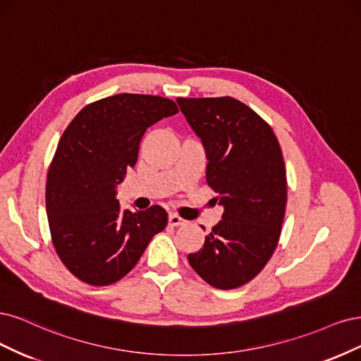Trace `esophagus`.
<instances>
[{"instance_id":"34e87169","label":"esophagus","mask_w":361,"mask_h":361,"mask_svg":"<svg viewBox=\"0 0 361 361\" xmlns=\"http://www.w3.org/2000/svg\"><path fill=\"white\" fill-rule=\"evenodd\" d=\"M188 222L183 217H180L178 214L176 213H169V225L172 226H181V225H185Z\"/></svg>"}]
</instances>
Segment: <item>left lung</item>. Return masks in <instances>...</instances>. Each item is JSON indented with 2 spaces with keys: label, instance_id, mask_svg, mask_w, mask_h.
Returning a JSON list of instances; mask_svg holds the SVG:
<instances>
[{
  "label": "left lung",
  "instance_id": "left-lung-1",
  "mask_svg": "<svg viewBox=\"0 0 361 361\" xmlns=\"http://www.w3.org/2000/svg\"><path fill=\"white\" fill-rule=\"evenodd\" d=\"M177 103L202 139L207 184L225 208L188 259L208 285L235 289L257 277L277 247L288 189L282 149L270 124L234 97Z\"/></svg>",
  "mask_w": 361,
  "mask_h": 361
}]
</instances>
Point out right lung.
<instances>
[{"instance_id": "obj_1", "label": "right lung", "mask_w": 361, "mask_h": 361, "mask_svg": "<svg viewBox=\"0 0 361 361\" xmlns=\"http://www.w3.org/2000/svg\"><path fill=\"white\" fill-rule=\"evenodd\" d=\"M177 112L171 99L123 92L87 104L67 126L48 171L46 213L58 258L79 281L118 282L166 228L165 208L123 210L115 188L147 127Z\"/></svg>"}]
</instances>
